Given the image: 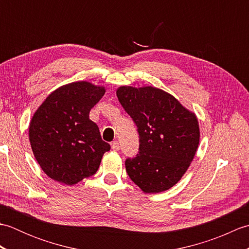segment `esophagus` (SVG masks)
I'll use <instances>...</instances> for the list:
<instances>
[{
	"label": "esophagus",
	"mask_w": 249,
	"mask_h": 249,
	"mask_svg": "<svg viewBox=\"0 0 249 249\" xmlns=\"http://www.w3.org/2000/svg\"><path fill=\"white\" fill-rule=\"evenodd\" d=\"M111 147H112L113 151H120V143L118 141H114L112 142V144H111Z\"/></svg>",
	"instance_id": "1"
}]
</instances>
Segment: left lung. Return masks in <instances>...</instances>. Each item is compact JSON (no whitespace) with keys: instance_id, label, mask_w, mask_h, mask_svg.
Wrapping results in <instances>:
<instances>
[{"instance_id":"1","label":"left lung","mask_w":249,"mask_h":249,"mask_svg":"<svg viewBox=\"0 0 249 249\" xmlns=\"http://www.w3.org/2000/svg\"><path fill=\"white\" fill-rule=\"evenodd\" d=\"M116 96L139 133V154L125 161L126 171L146 194L174 186L187 171L197 152V116L178 100L153 87H120Z\"/></svg>"}]
</instances>
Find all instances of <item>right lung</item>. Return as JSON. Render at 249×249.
<instances>
[{"label": "right lung", "instance_id": "add662e5", "mask_svg": "<svg viewBox=\"0 0 249 249\" xmlns=\"http://www.w3.org/2000/svg\"><path fill=\"white\" fill-rule=\"evenodd\" d=\"M106 89L88 81L62 86L35 111L29 126L32 151L50 178L75 185L98 170L110 144L103 141L89 111Z\"/></svg>", "mask_w": 249, "mask_h": 249}]
</instances>
